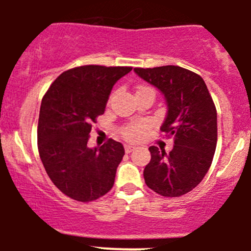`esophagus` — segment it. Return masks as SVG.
<instances>
[{
    "mask_svg": "<svg viewBox=\"0 0 251 251\" xmlns=\"http://www.w3.org/2000/svg\"><path fill=\"white\" fill-rule=\"evenodd\" d=\"M132 151H135V147L130 146V144H125V151H126V153H131Z\"/></svg>",
    "mask_w": 251,
    "mask_h": 251,
    "instance_id": "34e87169",
    "label": "esophagus"
}]
</instances>
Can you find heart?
I'll return each mask as SVG.
<instances>
[{
	"label": "heart",
	"instance_id": "obj_1",
	"mask_svg": "<svg viewBox=\"0 0 251 251\" xmlns=\"http://www.w3.org/2000/svg\"><path fill=\"white\" fill-rule=\"evenodd\" d=\"M140 87L138 90H141ZM144 133V126L141 124H133V125L126 126L125 128H123V135L126 140L128 141H137L143 136Z\"/></svg>",
	"mask_w": 251,
	"mask_h": 251
}]
</instances>
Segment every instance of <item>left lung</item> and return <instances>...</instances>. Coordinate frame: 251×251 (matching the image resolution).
<instances>
[{
    "label": "left lung",
    "mask_w": 251,
    "mask_h": 251,
    "mask_svg": "<svg viewBox=\"0 0 251 251\" xmlns=\"http://www.w3.org/2000/svg\"><path fill=\"white\" fill-rule=\"evenodd\" d=\"M135 73L164 96L168 111L160 130L174 138L169 154L149 147L146 184L163 197H179L196 188L209 171L217 143V114L204 80L176 65L135 68Z\"/></svg>",
    "instance_id": "1"
}]
</instances>
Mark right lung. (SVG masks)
<instances>
[{
	"mask_svg": "<svg viewBox=\"0 0 251 251\" xmlns=\"http://www.w3.org/2000/svg\"><path fill=\"white\" fill-rule=\"evenodd\" d=\"M128 67L83 65L64 72L42 98L37 144L44 168L60 192L77 201H92L110 191L125 154L109 140L88 148L91 124L105 110L116 81Z\"/></svg>",
	"mask_w": 251,
	"mask_h": 251,
	"instance_id": "right-lung-1",
	"label": "right lung"
}]
</instances>
